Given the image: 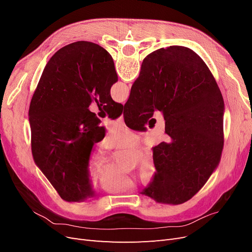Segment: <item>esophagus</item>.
Listing matches in <instances>:
<instances>
[{
    "instance_id": "obj_1",
    "label": "esophagus",
    "mask_w": 252,
    "mask_h": 252,
    "mask_svg": "<svg viewBox=\"0 0 252 252\" xmlns=\"http://www.w3.org/2000/svg\"><path fill=\"white\" fill-rule=\"evenodd\" d=\"M119 122H120V123H124V116H123V114H122V116L119 118Z\"/></svg>"
}]
</instances>
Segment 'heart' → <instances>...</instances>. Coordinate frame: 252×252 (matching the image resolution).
<instances>
[{
    "mask_svg": "<svg viewBox=\"0 0 252 252\" xmlns=\"http://www.w3.org/2000/svg\"><path fill=\"white\" fill-rule=\"evenodd\" d=\"M140 142L139 136L126 128L119 127L111 135L105 140L107 148H134ZM87 168L89 173L98 175L97 185L103 191L108 193L125 192L135 187L132 179L122 174L116 167L110 163V158L103 152H94L88 158ZM157 166L154 157L146 155L141 158L139 165V177L143 184L147 185L155 179Z\"/></svg>",
    "mask_w": 252,
    "mask_h": 252,
    "instance_id": "b5f03b06",
    "label": "heart"
}]
</instances>
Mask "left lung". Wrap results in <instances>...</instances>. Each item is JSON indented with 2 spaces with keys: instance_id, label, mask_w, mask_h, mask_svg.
<instances>
[{
  "instance_id": "obj_1",
  "label": "left lung",
  "mask_w": 252,
  "mask_h": 252,
  "mask_svg": "<svg viewBox=\"0 0 252 252\" xmlns=\"http://www.w3.org/2000/svg\"><path fill=\"white\" fill-rule=\"evenodd\" d=\"M117 82L112 57L91 42L61 48L44 68L29 106L32 151L35 165L66 202L94 194L87 164L105 128L88 107L95 102L109 118L121 116L123 106L110 95Z\"/></svg>"
}]
</instances>
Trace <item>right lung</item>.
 <instances>
[{"instance_id": "right-lung-1", "label": "right lung", "mask_w": 252, "mask_h": 252, "mask_svg": "<svg viewBox=\"0 0 252 252\" xmlns=\"http://www.w3.org/2000/svg\"><path fill=\"white\" fill-rule=\"evenodd\" d=\"M145 124L162 111L168 138L152 148L156 177L142 194L179 205L199 191L215 172L224 146L222 94L209 68L187 47L169 46L144 59L124 105Z\"/></svg>"}]
</instances>
